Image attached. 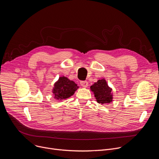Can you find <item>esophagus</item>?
<instances>
[{"mask_svg":"<svg viewBox=\"0 0 159 159\" xmlns=\"http://www.w3.org/2000/svg\"><path fill=\"white\" fill-rule=\"evenodd\" d=\"M88 82L87 81H81L80 82V85L83 87H87L88 86Z\"/></svg>","mask_w":159,"mask_h":159,"instance_id":"1","label":"esophagus"}]
</instances>
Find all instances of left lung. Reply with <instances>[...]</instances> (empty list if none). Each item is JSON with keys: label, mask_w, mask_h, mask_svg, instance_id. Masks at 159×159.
<instances>
[{"label": "left lung", "mask_w": 159, "mask_h": 159, "mask_svg": "<svg viewBox=\"0 0 159 159\" xmlns=\"http://www.w3.org/2000/svg\"><path fill=\"white\" fill-rule=\"evenodd\" d=\"M90 90L93 92L98 103L104 104L112 101V89L109 87L104 79L98 80L97 82L90 86Z\"/></svg>", "instance_id": "1"}]
</instances>
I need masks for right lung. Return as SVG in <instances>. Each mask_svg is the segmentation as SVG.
<instances>
[{
	"mask_svg": "<svg viewBox=\"0 0 159 159\" xmlns=\"http://www.w3.org/2000/svg\"><path fill=\"white\" fill-rule=\"evenodd\" d=\"M78 88L79 86L74 81L63 76L55 83L52 92L55 99L61 101L71 97Z\"/></svg>",
	"mask_w": 159,
	"mask_h": 159,
	"instance_id": "1",
	"label": "right lung"
}]
</instances>
